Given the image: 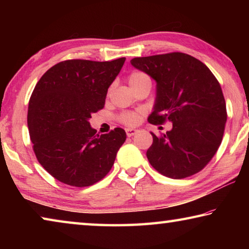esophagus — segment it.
<instances>
[{
	"label": "esophagus",
	"instance_id": "34e87169",
	"mask_svg": "<svg viewBox=\"0 0 249 249\" xmlns=\"http://www.w3.org/2000/svg\"><path fill=\"white\" fill-rule=\"evenodd\" d=\"M138 129H135V128H126V135H127L128 137H132L134 136L135 134H137Z\"/></svg>",
	"mask_w": 249,
	"mask_h": 249
}]
</instances>
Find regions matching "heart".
<instances>
[{
    "instance_id": "1",
    "label": "heart",
    "mask_w": 249,
    "mask_h": 249,
    "mask_svg": "<svg viewBox=\"0 0 249 249\" xmlns=\"http://www.w3.org/2000/svg\"><path fill=\"white\" fill-rule=\"evenodd\" d=\"M149 79L147 77V74L144 72H141V71H134V72L128 75V83L129 86L132 87L134 84L140 83L141 81H144V80ZM120 121L122 123L127 125V126H134L140 123L141 121V114L137 112H124L120 115Z\"/></svg>"
}]
</instances>
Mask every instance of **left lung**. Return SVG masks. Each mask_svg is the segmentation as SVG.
<instances>
[{
    "label": "left lung",
    "mask_w": 249,
    "mask_h": 249,
    "mask_svg": "<svg viewBox=\"0 0 249 249\" xmlns=\"http://www.w3.org/2000/svg\"><path fill=\"white\" fill-rule=\"evenodd\" d=\"M130 64L157 82L149 123H172L166 134L151 133L153 145L146 153L150 165L172 179L197 174L215 155L225 129L226 104L217 79L183 53L138 57Z\"/></svg>",
    "instance_id": "left-lung-1"
}]
</instances>
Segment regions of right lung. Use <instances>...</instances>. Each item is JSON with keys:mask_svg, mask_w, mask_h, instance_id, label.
Instances as JSON below:
<instances>
[{"mask_svg": "<svg viewBox=\"0 0 249 249\" xmlns=\"http://www.w3.org/2000/svg\"><path fill=\"white\" fill-rule=\"evenodd\" d=\"M124 62L71 59L52 67L37 82L28 104L29 136L37 160L60 182L89 187L111 170L125 130L99 135L89 120L104 107Z\"/></svg>", "mask_w": 249, "mask_h": 249, "instance_id": "right-lung-1", "label": "right lung"}]
</instances>
